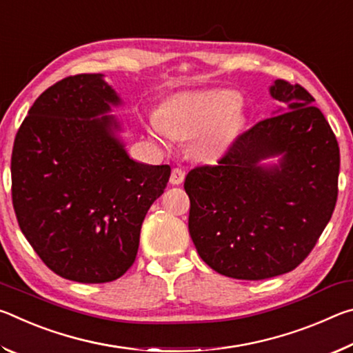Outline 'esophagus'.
<instances>
[{"label": "esophagus", "mask_w": 353, "mask_h": 353, "mask_svg": "<svg viewBox=\"0 0 353 353\" xmlns=\"http://www.w3.org/2000/svg\"><path fill=\"white\" fill-rule=\"evenodd\" d=\"M185 181V171L182 168H174L171 171L170 182L172 185H181Z\"/></svg>", "instance_id": "34e87169"}]
</instances>
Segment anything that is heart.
<instances>
[{
  "instance_id": "obj_1",
  "label": "heart",
  "mask_w": 353,
  "mask_h": 353,
  "mask_svg": "<svg viewBox=\"0 0 353 353\" xmlns=\"http://www.w3.org/2000/svg\"><path fill=\"white\" fill-rule=\"evenodd\" d=\"M240 94L230 90L181 93L162 107L160 115L149 119V134L160 143L172 139L196 140V152L210 160L223 151L238 126L235 110Z\"/></svg>"
}]
</instances>
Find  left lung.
<instances>
[{
	"instance_id": "1",
	"label": "left lung",
	"mask_w": 353,
	"mask_h": 353,
	"mask_svg": "<svg viewBox=\"0 0 353 353\" xmlns=\"http://www.w3.org/2000/svg\"><path fill=\"white\" fill-rule=\"evenodd\" d=\"M280 105L238 137L216 166L185 179L198 254L225 277L263 280L305 260L338 198L339 148L305 88L277 79ZM278 157L277 164H265Z\"/></svg>"
}]
</instances>
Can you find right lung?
<instances>
[{"mask_svg":"<svg viewBox=\"0 0 353 353\" xmlns=\"http://www.w3.org/2000/svg\"><path fill=\"white\" fill-rule=\"evenodd\" d=\"M104 74L65 77L35 99L12 151V202L29 244L57 276L79 283L121 277L135 261L149 207L168 165L130 159L121 105Z\"/></svg>","mask_w":353,"mask_h":353,"instance_id":"right-lung-1","label":"right lung"}]
</instances>
